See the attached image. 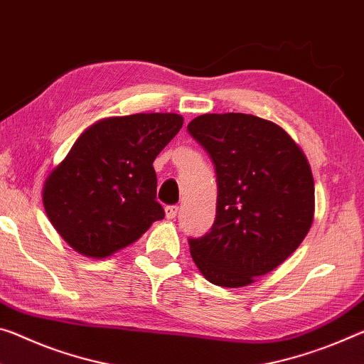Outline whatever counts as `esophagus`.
<instances>
[{
	"instance_id": "esophagus-1",
	"label": "esophagus",
	"mask_w": 364,
	"mask_h": 364,
	"mask_svg": "<svg viewBox=\"0 0 364 364\" xmlns=\"http://www.w3.org/2000/svg\"><path fill=\"white\" fill-rule=\"evenodd\" d=\"M176 213H178L176 205H166L165 207V215H166V218H168V220H173V218L176 217Z\"/></svg>"
}]
</instances>
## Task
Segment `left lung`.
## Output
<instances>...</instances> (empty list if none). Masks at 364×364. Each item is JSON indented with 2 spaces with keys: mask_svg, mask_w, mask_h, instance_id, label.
Wrapping results in <instances>:
<instances>
[{
  "mask_svg": "<svg viewBox=\"0 0 364 364\" xmlns=\"http://www.w3.org/2000/svg\"><path fill=\"white\" fill-rule=\"evenodd\" d=\"M188 131L217 173V213L209 233L189 238L200 274L238 288L269 274L308 235L314 181L295 141L255 114H200Z\"/></svg>",
  "mask_w": 364,
  "mask_h": 364,
  "instance_id": "1",
  "label": "left lung"
}]
</instances>
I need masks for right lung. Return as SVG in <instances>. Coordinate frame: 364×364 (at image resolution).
I'll list each match as a JSON object with an SVG mask.
<instances>
[{
  "label": "right lung",
  "mask_w": 364,
  "mask_h": 364,
  "mask_svg": "<svg viewBox=\"0 0 364 364\" xmlns=\"http://www.w3.org/2000/svg\"><path fill=\"white\" fill-rule=\"evenodd\" d=\"M181 126L176 113H137L80 134L43 186L45 212L73 250L107 257L165 217L152 164Z\"/></svg>",
  "instance_id": "1"
}]
</instances>
